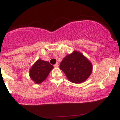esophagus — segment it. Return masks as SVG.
<instances>
[{
    "label": "esophagus",
    "mask_w": 120,
    "mask_h": 120,
    "mask_svg": "<svg viewBox=\"0 0 120 120\" xmlns=\"http://www.w3.org/2000/svg\"><path fill=\"white\" fill-rule=\"evenodd\" d=\"M54 67H59V64H58V63H56V64H55L54 65Z\"/></svg>",
    "instance_id": "34e87169"
}]
</instances>
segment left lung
Wrapping results in <instances>:
<instances>
[{
    "label": "left lung",
    "mask_w": 120,
    "mask_h": 120,
    "mask_svg": "<svg viewBox=\"0 0 120 120\" xmlns=\"http://www.w3.org/2000/svg\"><path fill=\"white\" fill-rule=\"evenodd\" d=\"M60 68L73 83H82L92 72V64L82 53L74 51L63 59Z\"/></svg>",
    "instance_id": "obj_1"
}]
</instances>
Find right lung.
<instances>
[{
	"mask_svg": "<svg viewBox=\"0 0 120 120\" xmlns=\"http://www.w3.org/2000/svg\"><path fill=\"white\" fill-rule=\"evenodd\" d=\"M53 68L49 62L41 59L38 60L30 69V78L36 83H41L46 79Z\"/></svg>",
	"mask_w": 120,
	"mask_h": 120,
	"instance_id": "obj_1",
	"label": "right lung"
}]
</instances>
